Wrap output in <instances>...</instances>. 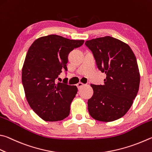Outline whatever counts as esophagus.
I'll return each mask as SVG.
<instances>
[{"instance_id": "obj_1", "label": "esophagus", "mask_w": 152, "mask_h": 152, "mask_svg": "<svg viewBox=\"0 0 152 152\" xmlns=\"http://www.w3.org/2000/svg\"><path fill=\"white\" fill-rule=\"evenodd\" d=\"M84 86V84H82V83H81V82H79L78 84H76V86H77V88H78V89L79 90V89H80V88L83 86Z\"/></svg>"}]
</instances>
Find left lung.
Here are the masks:
<instances>
[{
    "label": "left lung",
    "mask_w": 152,
    "mask_h": 152,
    "mask_svg": "<svg viewBox=\"0 0 152 152\" xmlns=\"http://www.w3.org/2000/svg\"><path fill=\"white\" fill-rule=\"evenodd\" d=\"M99 70L106 74L104 85L91 84L94 94L88 109L94 119L112 122L130 108L139 90L140 76L136 58L131 48L112 37L88 40Z\"/></svg>",
    "instance_id": "1"
}]
</instances>
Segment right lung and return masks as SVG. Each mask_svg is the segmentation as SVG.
<instances>
[{
	"label": "right lung",
	"instance_id": "1",
	"mask_svg": "<svg viewBox=\"0 0 152 152\" xmlns=\"http://www.w3.org/2000/svg\"><path fill=\"white\" fill-rule=\"evenodd\" d=\"M84 42L51 34L38 38L29 48L22 82L30 106L42 120L56 122L69 115L78 88L56 80L63 69L67 71L69 53Z\"/></svg>",
	"mask_w": 152,
	"mask_h": 152
}]
</instances>
